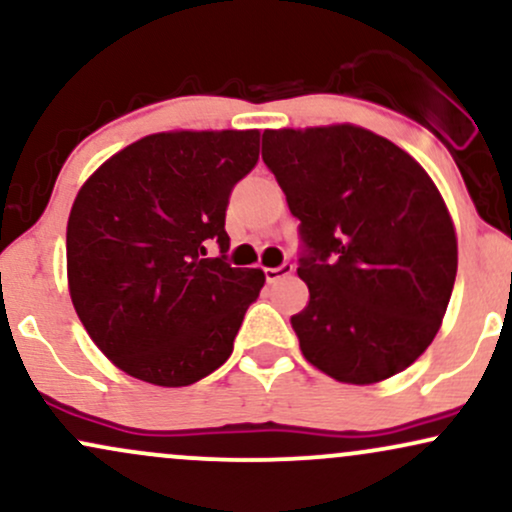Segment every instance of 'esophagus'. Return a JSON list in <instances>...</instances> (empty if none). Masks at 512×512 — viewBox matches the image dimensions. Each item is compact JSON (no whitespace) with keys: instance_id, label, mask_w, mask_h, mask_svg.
Wrapping results in <instances>:
<instances>
[{"instance_id":"obj_1","label":"esophagus","mask_w":512,"mask_h":512,"mask_svg":"<svg viewBox=\"0 0 512 512\" xmlns=\"http://www.w3.org/2000/svg\"><path fill=\"white\" fill-rule=\"evenodd\" d=\"M264 274H267V281H279V279H284V276H289V274H293V264H281V267H267L264 269Z\"/></svg>"}]
</instances>
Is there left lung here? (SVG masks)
<instances>
[{
    "instance_id": "1",
    "label": "left lung",
    "mask_w": 512,
    "mask_h": 512,
    "mask_svg": "<svg viewBox=\"0 0 512 512\" xmlns=\"http://www.w3.org/2000/svg\"><path fill=\"white\" fill-rule=\"evenodd\" d=\"M262 158L301 221L291 317L305 361L373 385L431 346L457 274L455 223L436 182L390 139L358 125L264 129Z\"/></svg>"
}]
</instances>
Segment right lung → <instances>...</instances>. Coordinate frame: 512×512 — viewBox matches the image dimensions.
<instances>
[{"instance_id":"1","label":"right lung","mask_w":512,"mask_h":512,"mask_svg":"<svg viewBox=\"0 0 512 512\" xmlns=\"http://www.w3.org/2000/svg\"><path fill=\"white\" fill-rule=\"evenodd\" d=\"M260 161V129H170L110 156L67 221V284L88 337L117 368L185 387L226 363L262 269L228 250L233 185Z\"/></svg>"}]
</instances>
